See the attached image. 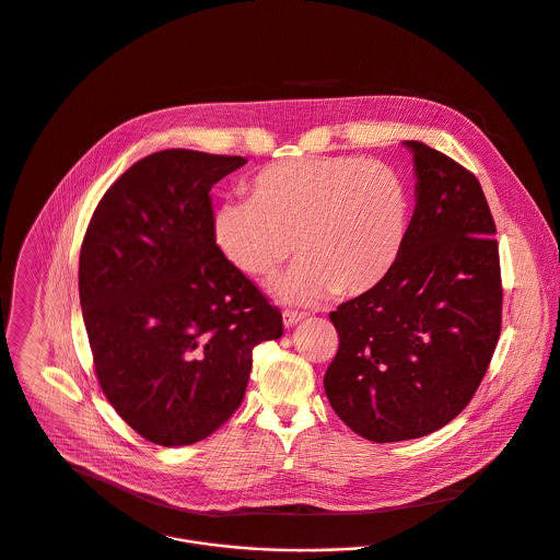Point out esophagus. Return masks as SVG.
I'll return each mask as SVG.
<instances>
[{"label": "esophagus", "mask_w": 560, "mask_h": 560, "mask_svg": "<svg viewBox=\"0 0 560 560\" xmlns=\"http://www.w3.org/2000/svg\"><path fill=\"white\" fill-rule=\"evenodd\" d=\"M304 317H306V313H298V311H284V313H282V322H284L287 328L295 326V324L302 322Z\"/></svg>", "instance_id": "1"}]
</instances>
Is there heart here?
<instances>
[{
    "label": "heart",
    "instance_id": "1",
    "mask_svg": "<svg viewBox=\"0 0 560 560\" xmlns=\"http://www.w3.org/2000/svg\"><path fill=\"white\" fill-rule=\"evenodd\" d=\"M409 199L387 164L357 155L291 158L260 168L249 199H230L212 219L223 258L256 278L293 252L302 258L273 282L278 298L317 302L337 289L359 295L394 269L407 236Z\"/></svg>",
    "mask_w": 560,
    "mask_h": 560
}]
</instances>
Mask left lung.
<instances>
[{"instance_id":"obj_1","label":"left lung","mask_w":560,"mask_h":560,"mask_svg":"<svg viewBox=\"0 0 560 560\" xmlns=\"http://www.w3.org/2000/svg\"><path fill=\"white\" fill-rule=\"evenodd\" d=\"M402 252L374 289L330 313L339 350L324 376L335 413L372 442L422 438L472 398L501 332L494 221L472 173L422 144Z\"/></svg>"}]
</instances>
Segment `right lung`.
Instances as JSON below:
<instances>
[{
    "mask_svg": "<svg viewBox=\"0 0 560 560\" xmlns=\"http://www.w3.org/2000/svg\"><path fill=\"white\" fill-rule=\"evenodd\" d=\"M238 155L168 149L105 192L81 247L79 293L98 383L149 442L195 444L241 407L252 352L282 315L219 252L210 190Z\"/></svg>",
    "mask_w": 560,
    "mask_h": 560,
    "instance_id": "right-lung-1",
    "label": "right lung"
}]
</instances>
